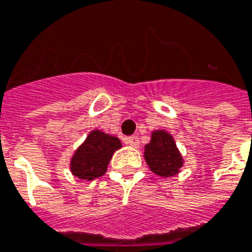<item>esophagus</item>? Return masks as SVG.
Here are the masks:
<instances>
[{"label": "esophagus", "instance_id": "1", "mask_svg": "<svg viewBox=\"0 0 252 252\" xmlns=\"http://www.w3.org/2000/svg\"><path fill=\"white\" fill-rule=\"evenodd\" d=\"M126 142L129 144V146H132V147H138L139 143H140V142H139L138 135H132V136H128V138L126 139Z\"/></svg>", "mask_w": 252, "mask_h": 252}]
</instances>
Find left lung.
Instances as JSON below:
<instances>
[{"label": "left lung", "instance_id": "1", "mask_svg": "<svg viewBox=\"0 0 252 252\" xmlns=\"http://www.w3.org/2000/svg\"><path fill=\"white\" fill-rule=\"evenodd\" d=\"M144 158L149 168L162 177L179 173L183 166V158L176 147L175 140L165 131H154L151 133L150 143L144 147Z\"/></svg>", "mask_w": 252, "mask_h": 252}]
</instances>
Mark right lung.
Listing matches in <instances>:
<instances>
[{"instance_id":"add662e5","label":"right lung","mask_w":252,"mask_h":252,"mask_svg":"<svg viewBox=\"0 0 252 252\" xmlns=\"http://www.w3.org/2000/svg\"><path fill=\"white\" fill-rule=\"evenodd\" d=\"M121 147L120 139L103 132H90V135L72 157V173L83 180H94L106 173L108 165L116 150Z\"/></svg>"}]
</instances>
